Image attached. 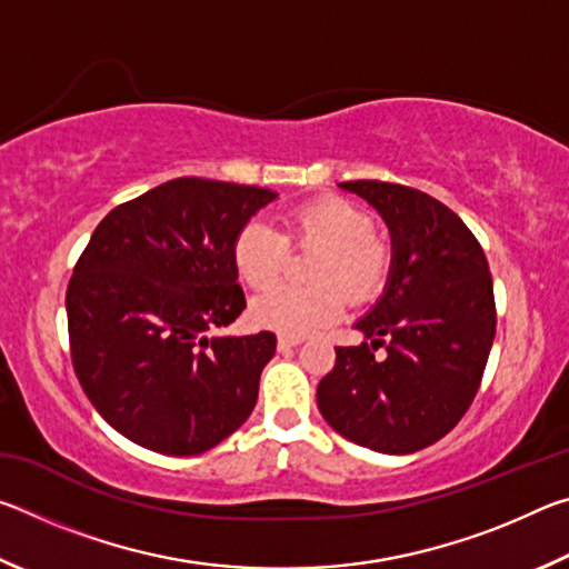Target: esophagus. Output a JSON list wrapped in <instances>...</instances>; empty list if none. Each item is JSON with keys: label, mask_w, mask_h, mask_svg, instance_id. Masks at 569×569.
<instances>
[{"label": "esophagus", "mask_w": 569, "mask_h": 569, "mask_svg": "<svg viewBox=\"0 0 569 569\" xmlns=\"http://www.w3.org/2000/svg\"><path fill=\"white\" fill-rule=\"evenodd\" d=\"M301 341H303L301 336H286V333H281V336H278V351H291L293 346H298Z\"/></svg>", "instance_id": "34e87169"}]
</instances>
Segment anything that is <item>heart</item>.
<instances>
[{"instance_id": "heart-1", "label": "heart", "mask_w": 569, "mask_h": 569, "mask_svg": "<svg viewBox=\"0 0 569 569\" xmlns=\"http://www.w3.org/2000/svg\"><path fill=\"white\" fill-rule=\"evenodd\" d=\"M371 216L349 200L321 198L298 206L283 218V233L263 220H250L233 243V266L240 281L250 288H268L278 281L288 243L319 246L313 258V286H276L253 298L250 319L261 329L286 336L333 323L343 313L346 296L351 301H369L379 293L389 273V248L371 233Z\"/></svg>"}]
</instances>
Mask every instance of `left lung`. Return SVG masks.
Returning <instances> with one entry per match:
<instances>
[{
	"label": "left lung",
	"instance_id": "8db88e82",
	"mask_svg": "<svg viewBox=\"0 0 569 569\" xmlns=\"http://www.w3.org/2000/svg\"><path fill=\"white\" fill-rule=\"evenodd\" d=\"M389 228L387 288L353 323L316 389L321 417L353 445L413 455L435 445L475 401L495 341V288L479 240L437 198L381 180L339 182ZM385 346L387 357L372 353Z\"/></svg>",
	"mask_w": 569,
	"mask_h": 569
}]
</instances>
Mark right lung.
Masks as SVG:
<instances>
[{
	"label": "right lung",
	"instance_id": "obj_1",
	"mask_svg": "<svg viewBox=\"0 0 569 569\" xmlns=\"http://www.w3.org/2000/svg\"><path fill=\"white\" fill-rule=\"evenodd\" d=\"M273 190L176 178L102 218L67 286L77 379L100 417L170 457L213 449L258 401L276 336H208L246 308L233 243Z\"/></svg>",
	"mask_w": 569,
	"mask_h": 569
}]
</instances>
